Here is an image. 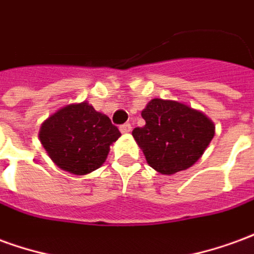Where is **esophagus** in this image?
<instances>
[{
  "mask_svg": "<svg viewBox=\"0 0 254 254\" xmlns=\"http://www.w3.org/2000/svg\"><path fill=\"white\" fill-rule=\"evenodd\" d=\"M120 130H121V133H130V130H132V125L130 124H124V125H121L120 127Z\"/></svg>",
  "mask_w": 254,
  "mask_h": 254,
  "instance_id": "obj_1",
  "label": "esophagus"
}]
</instances>
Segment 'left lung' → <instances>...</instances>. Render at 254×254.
Masks as SVG:
<instances>
[{"mask_svg": "<svg viewBox=\"0 0 254 254\" xmlns=\"http://www.w3.org/2000/svg\"><path fill=\"white\" fill-rule=\"evenodd\" d=\"M143 127L133 137L154 170L171 176L196 163L215 136V125L202 111L170 99L149 100L141 111Z\"/></svg>", "mask_w": 254, "mask_h": 254, "instance_id": "left-lung-1", "label": "left lung"}]
</instances>
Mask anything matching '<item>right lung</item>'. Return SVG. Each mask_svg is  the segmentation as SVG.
Returning <instances> with one entry per match:
<instances>
[{"instance_id":"1","label":"right lung","mask_w":254,"mask_h":254,"mask_svg":"<svg viewBox=\"0 0 254 254\" xmlns=\"http://www.w3.org/2000/svg\"><path fill=\"white\" fill-rule=\"evenodd\" d=\"M121 133L110 118L88 102L72 103L43 121L39 140L61 170L85 176L105 163L110 145Z\"/></svg>"}]
</instances>
